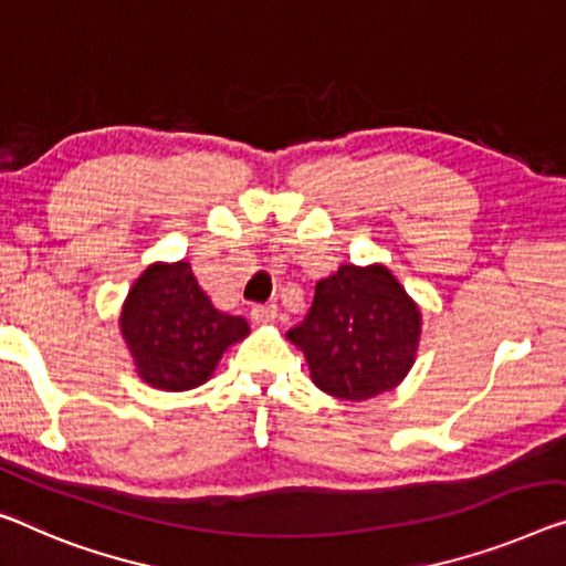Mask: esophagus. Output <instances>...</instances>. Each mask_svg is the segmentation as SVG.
Returning <instances> with one entry per match:
<instances>
[{"instance_id": "1", "label": "esophagus", "mask_w": 566, "mask_h": 566, "mask_svg": "<svg viewBox=\"0 0 566 566\" xmlns=\"http://www.w3.org/2000/svg\"><path fill=\"white\" fill-rule=\"evenodd\" d=\"M276 305H254L251 307V319H254L256 325H269V323H274L276 319Z\"/></svg>"}]
</instances>
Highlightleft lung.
Masks as SVG:
<instances>
[{"label":"left lung","mask_w":566,"mask_h":566,"mask_svg":"<svg viewBox=\"0 0 566 566\" xmlns=\"http://www.w3.org/2000/svg\"><path fill=\"white\" fill-rule=\"evenodd\" d=\"M419 335L417 302L381 264H343L319 280L307 317L286 333L312 384L345 401L396 389L415 366Z\"/></svg>","instance_id":"8db88e82"}]
</instances>
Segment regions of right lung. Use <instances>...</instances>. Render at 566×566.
Wrapping results in <instances>:
<instances>
[{
  "label": "right lung",
  "instance_id": "right-lung-1",
  "mask_svg": "<svg viewBox=\"0 0 566 566\" xmlns=\"http://www.w3.org/2000/svg\"><path fill=\"white\" fill-rule=\"evenodd\" d=\"M119 325L139 378L163 391L206 384L226 348L249 335L247 319L213 307L188 261L145 269L126 294Z\"/></svg>",
  "mask_w": 566,
  "mask_h": 566
}]
</instances>
